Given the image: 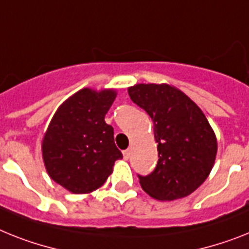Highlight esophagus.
<instances>
[{
	"label": "esophagus",
	"mask_w": 249,
	"mask_h": 249,
	"mask_svg": "<svg viewBox=\"0 0 249 249\" xmlns=\"http://www.w3.org/2000/svg\"><path fill=\"white\" fill-rule=\"evenodd\" d=\"M123 156H124V160H129V158H130V150H124V152H123Z\"/></svg>",
	"instance_id": "obj_1"
}]
</instances>
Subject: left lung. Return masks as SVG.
I'll return each mask as SVG.
<instances>
[{
    "mask_svg": "<svg viewBox=\"0 0 249 249\" xmlns=\"http://www.w3.org/2000/svg\"><path fill=\"white\" fill-rule=\"evenodd\" d=\"M131 101L153 120L160 160L142 189L157 200L181 199L195 191L214 166L216 138L204 112L183 92L168 85H137Z\"/></svg>",
    "mask_w": 249,
    "mask_h": 249,
    "instance_id": "1",
    "label": "left lung"
}]
</instances>
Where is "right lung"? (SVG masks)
Masks as SVG:
<instances>
[{
	"label": "right lung",
	"instance_id": "obj_1",
	"mask_svg": "<svg viewBox=\"0 0 249 249\" xmlns=\"http://www.w3.org/2000/svg\"><path fill=\"white\" fill-rule=\"evenodd\" d=\"M112 89H83L67 100L52 119L43 139V160L53 181L74 194L101 187L123 158L114 128L105 115L115 100Z\"/></svg>",
	"mask_w": 249,
	"mask_h": 249
}]
</instances>
